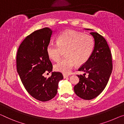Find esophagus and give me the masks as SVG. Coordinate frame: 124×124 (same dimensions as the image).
Masks as SVG:
<instances>
[{
  "label": "esophagus",
  "mask_w": 124,
  "mask_h": 124,
  "mask_svg": "<svg viewBox=\"0 0 124 124\" xmlns=\"http://www.w3.org/2000/svg\"><path fill=\"white\" fill-rule=\"evenodd\" d=\"M68 77H69V75H66V74H63V77L64 79H65V78H68Z\"/></svg>",
  "instance_id": "34e87169"
}]
</instances>
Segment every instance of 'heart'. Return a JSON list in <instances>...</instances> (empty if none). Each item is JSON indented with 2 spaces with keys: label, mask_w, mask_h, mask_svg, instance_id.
I'll return each mask as SVG.
<instances>
[{
  "label": "heart",
  "mask_w": 124,
  "mask_h": 124,
  "mask_svg": "<svg viewBox=\"0 0 124 124\" xmlns=\"http://www.w3.org/2000/svg\"><path fill=\"white\" fill-rule=\"evenodd\" d=\"M94 48L92 36L72 30L63 32L59 36L57 44L49 43L46 47L47 55L55 62L59 60L66 51V58L55 64L54 69L64 74H69L77 64L86 63Z\"/></svg>",
  "instance_id": "heart-1"
}]
</instances>
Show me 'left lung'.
I'll return each instance as SVG.
<instances>
[{"instance_id": "obj_1", "label": "left lung", "mask_w": 124, "mask_h": 124, "mask_svg": "<svg viewBox=\"0 0 124 124\" xmlns=\"http://www.w3.org/2000/svg\"><path fill=\"white\" fill-rule=\"evenodd\" d=\"M90 34L94 39V50L87 62L78 70L88 74V77H85L86 74L78 75L79 82L74 87L77 96L88 100L96 98L104 90L113 70L111 51L106 40L96 32Z\"/></svg>"}]
</instances>
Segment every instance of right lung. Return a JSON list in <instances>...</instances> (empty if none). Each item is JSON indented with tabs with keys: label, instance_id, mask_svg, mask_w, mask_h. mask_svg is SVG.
<instances>
[{
	"label": "right lung",
	"instance_id": "right-lung-1",
	"mask_svg": "<svg viewBox=\"0 0 124 124\" xmlns=\"http://www.w3.org/2000/svg\"><path fill=\"white\" fill-rule=\"evenodd\" d=\"M53 33L49 28L36 30L24 40L17 53V72L23 84L31 96L41 101L55 96L59 82L63 79L60 72H52L46 52ZM45 72H51V77L45 78Z\"/></svg>",
	"mask_w": 124,
	"mask_h": 124
}]
</instances>
